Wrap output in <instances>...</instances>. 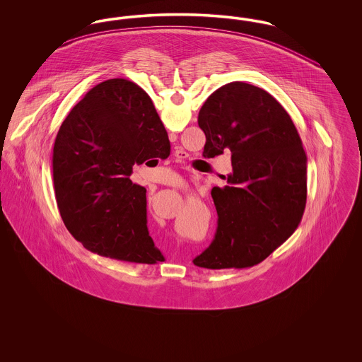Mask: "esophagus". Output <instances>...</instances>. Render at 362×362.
<instances>
[{
    "mask_svg": "<svg viewBox=\"0 0 362 362\" xmlns=\"http://www.w3.org/2000/svg\"><path fill=\"white\" fill-rule=\"evenodd\" d=\"M175 157H176V160H177V161H179V160L182 161L183 158H186V157H187V153L179 149V151H176V152H175Z\"/></svg>",
    "mask_w": 362,
    "mask_h": 362,
    "instance_id": "esophagus-1",
    "label": "esophagus"
}]
</instances>
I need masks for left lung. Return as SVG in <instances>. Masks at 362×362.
I'll use <instances>...</instances> for the list:
<instances>
[{
	"mask_svg": "<svg viewBox=\"0 0 362 362\" xmlns=\"http://www.w3.org/2000/svg\"><path fill=\"white\" fill-rule=\"evenodd\" d=\"M202 156L230 152L228 186L213 187L214 240L194 264L247 269L288 240L307 204V155L289 114L264 89L229 83L202 105Z\"/></svg>",
	"mask_w": 362,
	"mask_h": 362,
	"instance_id": "left-lung-1",
	"label": "left lung"
}]
</instances>
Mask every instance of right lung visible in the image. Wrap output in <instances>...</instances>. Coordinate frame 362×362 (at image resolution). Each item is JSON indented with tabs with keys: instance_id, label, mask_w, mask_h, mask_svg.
Listing matches in <instances>:
<instances>
[{
	"instance_id": "obj_1",
	"label": "right lung",
	"mask_w": 362,
	"mask_h": 362,
	"mask_svg": "<svg viewBox=\"0 0 362 362\" xmlns=\"http://www.w3.org/2000/svg\"><path fill=\"white\" fill-rule=\"evenodd\" d=\"M170 152L142 88L124 78L93 86L62 122L52 149L55 201L73 238L107 258L161 262L146 226V189L130 175L134 164Z\"/></svg>"
}]
</instances>
